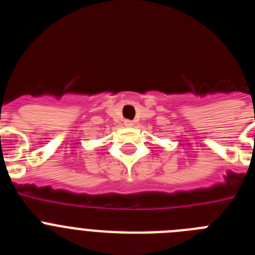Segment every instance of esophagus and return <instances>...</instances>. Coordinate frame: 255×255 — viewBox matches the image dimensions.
Wrapping results in <instances>:
<instances>
[{
  "label": "esophagus",
  "instance_id": "obj_1",
  "mask_svg": "<svg viewBox=\"0 0 255 255\" xmlns=\"http://www.w3.org/2000/svg\"><path fill=\"white\" fill-rule=\"evenodd\" d=\"M124 125H125L126 128H132V126H134V121L125 120V121H124Z\"/></svg>",
  "mask_w": 255,
  "mask_h": 255
}]
</instances>
